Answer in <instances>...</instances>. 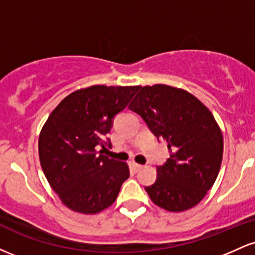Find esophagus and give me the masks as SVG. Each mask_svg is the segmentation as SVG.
<instances>
[{
	"instance_id": "esophagus-1",
	"label": "esophagus",
	"mask_w": 255,
	"mask_h": 255,
	"mask_svg": "<svg viewBox=\"0 0 255 255\" xmlns=\"http://www.w3.org/2000/svg\"><path fill=\"white\" fill-rule=\"evenodd\" d=\"M131 168H133L134 172H137V171L141 170V169H142V165L137 164V163H133V164H131Z\"/></svg>"
}]
</instances>
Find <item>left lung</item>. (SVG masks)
Wrapping results in <instances>:
<instances>
[{"mask_svg":"<svg viewBox=\"0 0 255 255\" xmlns=\"http://www.w3.org/2000/svg\"><path fill=\"white\" fill-rule=\"evenodd\" d=\"M129 109L170 152L156 182L145 187L148 197L170 212L194 207L211 189L223 158V135L211 111L192 93L162 84L140 87Z\"/></svg>","mask_w":255,"mask_h":255,"instance_id":"obj_1","label":"left lung"}]
</instances>
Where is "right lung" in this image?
<instances>
[{
	"label": "right lung",
	"instance_id": "1",
	"mask_svg": "<svg viewBox=\"0 0 255 255\" xmlns=\"http://www.w3.org/2000/svg\"><path fill=\"white\" fill-rule=\"evenodd\" d=\"M139 89L93 85L77 90L60 102L44 124L38 140L40 165L51 188L72 211H103L129 177L127 163L110 159L97 148L111 145L104 136L113 119Z\"/></svg>",
	"mask_w": 255,
	"mask_h": 255
}]
</instances>
